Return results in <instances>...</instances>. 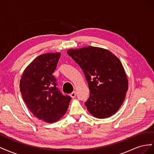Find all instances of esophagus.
I'll use <instances>...</instances> for the list:
<instances>
[{
    "mask_svg": "<svg viewBox=\"0 0 154 154\" xmlns=\"http://www.w3.org/2000/svg\"><path fill=\"white\" fill-rule=\"evenodd\" d=\"M76 92L74 91V92H72L71 93V97H72V98H74V97H76Z\"/></svg>",
    "mask_w": 154,
    "mask_h": 154,
    "instance_id": "obj_1",
    "label": "esophagus"
}]
</instances>
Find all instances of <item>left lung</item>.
I'll list each match as a JSON object with an SVG mask.
<instances>
[{
	"mask_svg": "<svg viewBox=\"0 0 154 154\" xmlns=\"http://www.w3.org/2000/svg\"><path fill=\"white\" fill-rule=\"evenodd\" d=\"M67 53L84 72L90 90L85 103L88 112L99 119L114 115L123 104L128 88L119 59L109 50L92 46L70 49Z\"/></svg>",
	"mask_w": 154,
	"mask_h": 154,
	"instance_id": "8db88e82",
	"label": "left lung"
}]
</instances>
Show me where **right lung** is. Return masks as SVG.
Listing matches in <instances>:
<instances>
[{
  "label": "right lung",
  "mask_w": 154,
  "mask_h": 154,
  "mask_svg": "<svg viewBox=\"0 0 154 154\" xmlns=\"http://www.w3.org/2000/svg\"><path fill=\"white\" fill-rule=\"evenodd\" d=\"M60 54L49 53L37 57L25 69L20 81L22 98L29 110L37 118L49 123L63 117L71 99L59 91L52 74Z\"/></svg>",
  "instance_id": "right-lung-1"
}]
</instances>
